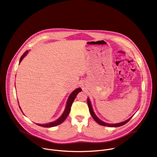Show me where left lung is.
I'll return each mask as SVG.
<instances>
[{"label": "left lung", "mask_w": 157, "mask_h": 157, "mask_svg": "<svg viewBox=\"0 0 157 157\" xmlns=\"http://www.w3.org/2000/svg\"><path fill=\"white\" fill-rule=\"evenodd\" d=\"M87 105H88V106H89V111H90V113L92 116V117L94 118V119L100 125H103V126H106V127H121V126H122L124 125H125V124H127L132 118L130 117V119H128L127 121H125V122H121V123H119V124H108V123H105L103 121H101V120H100L97 116L95 114L94 111H93V109H92V105H91V103H90V101L89 100V98H87Z\"/></svg>", "instance_id": "left-lung-1"}]
</instances>
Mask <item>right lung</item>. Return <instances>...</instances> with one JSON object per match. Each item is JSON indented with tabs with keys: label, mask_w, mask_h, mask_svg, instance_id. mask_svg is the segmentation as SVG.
I'll return each mask as SVG.
<instances>
[{
	"label": "right lung",
	"mask_w": 157,
	"mask_h": 157,
	"mask_svg": "<svg viewBox=\"0 0 157 157\" xmlns=\"http://www.w3.org/2000/svg\"><path fill=\"white\" fill-rule=\"evenodd\" d=\"M28 53V51H26L23 54L22 56L20 58V60H19V63L20 62L22 61V60L23 59V58L27 55V54ZM81 91V89L80 88H78V89H76L75 90H74L71 94L69 96V98L68 99V101H67V106L65 108V109L63 112V113L62 114V115L60 116V118H59L57 121H54V122H51V123H48V124H36V125H39V126H41V127H55L56 125H58L60 124H62L65 120V119L67 117L68 115L69 114L70 112V110H71V105L73 103V102L74 101L77 94Z\"/></svg>",
	"instance_id": "obj_1"
}]
</instances>
